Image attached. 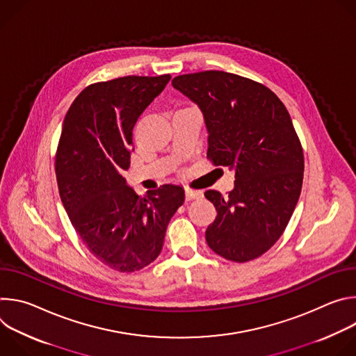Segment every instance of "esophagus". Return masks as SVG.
Masks as SVG:
<instances>
[{"instance_id": "esophagus-1", "label": "esophagus", "mask_w": 356, "mask_h": 356, "mask_svg": "<svg viewBox=\"0 0 356 356\" xmlns=\"http://www.w3.org/2000/svg\"><path fill=\"white\" fill-rule=\"evenodd\" d=\"M184 191H186V200H187V201L201 197V191H198V190H193V188L186 187V188H184Z\"/></svg>"}]
</instances>
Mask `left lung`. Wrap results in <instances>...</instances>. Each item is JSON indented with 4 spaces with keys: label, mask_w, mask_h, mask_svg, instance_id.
<instances>
[{
    "label": "left lung",
    "mask_w": 356,
    "mask_h": 356,
    "mask_svg": "<svg viewBox=\"0 0 356 356\" xmlns=\"http://www.w3.org/2000/svg\"><path fill=\"white\" fill-rule=\"evenodd\" d=\"M172 84L204 115L207 158L235 172L227 197L204 193L217 210L209 246L232 262L259 258L286 229L302 184V147L289 111L264 84L227 72L183 74Z\"/></svg>",
    "instance_id": "left-lung-1"
}]
</instances>
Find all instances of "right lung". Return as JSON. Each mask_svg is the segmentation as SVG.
<instances>
[{"mask_svg":"<svg viewBox=\"0 0 356 356\" xmlns=\"http://www.w3.org/2000/svg\"><path fill=\"white\" fill-rule=\"evenodd\" d=\"M170 74L127 76L86 87L70 106L56 152L65 210L92 255L131 273L154 262L184 190L163 184L139 197L122 176L129 169L132 129Z\"/></svg>","mask_w":356,"mask_h":356,"instance_id":"obj_1","label":"right lung"}]
</instances>
